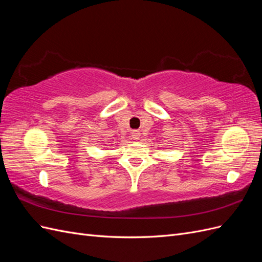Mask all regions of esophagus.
Segmentation results:
<instances>
[{"mask_svg":"<svg viewBox=\"0 0 262 262\" xmlns=\"http://www.w3.org/2000/svg\"><path fill=\"white\" fill-rule=\"evenodd\" d=\"M140 131H138V130H132V132H131V137H132V139H134V140H138V139H140Z\"/></svg>","mask_w":262,"mask_h":262,"instance_id":"1","label":"esophagus"}]
</instances>
